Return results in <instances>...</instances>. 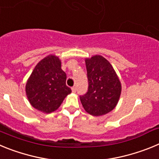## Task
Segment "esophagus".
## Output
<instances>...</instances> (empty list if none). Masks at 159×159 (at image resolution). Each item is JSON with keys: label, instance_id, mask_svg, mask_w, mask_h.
<instances>
[{"label": "esophagus", "instance_id": "1", "mask_svg": "<svg viewBox=\"0 0 159 159\" xmlns=\"http://www.w3.org/2000/svg\"><path fill=\"white\" fill-rule=\"evenodd\" d=\"M71 91H72L73 93H75V92H76V88H75V87H72V88H71Z\"/></svg>", "mask_w": 159, "mask_h": 159}]
</instances>
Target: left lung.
<instances>
[{"mask_svg": "<svg viewBox=\"0 0 159 159\" xmlns=\"http://www.w3.org/2000/svg\"><path fill=\"white\" fill-rule=\"evenodd\" d=\"M88 91L80 96L84 110L94 116H101L116 107L122 86L111 64L102 56L95 55L85 60Z\"/></svg>", "mask_w": 159, "mask_h": 159, "instance_id": "obj_1", "label": "left lung"}]
</instances>
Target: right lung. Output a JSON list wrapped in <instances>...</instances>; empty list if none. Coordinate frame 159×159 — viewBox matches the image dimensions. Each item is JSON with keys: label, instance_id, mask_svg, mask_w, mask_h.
<instances>
[{"label": "right lung", "instance_id": "obj_1", "mask_svg": "<svg viewBox=\"0 0 159 159\" xmlns=\"http://www.w3.org/2000/svg\"><path fill=\"white\" fill-rule=\"evenodd\" d=\"M66 79L59 57L55 55L44 57L36 64L26 83L25 92L30 104L43 113L57 110L71 92L66 85Z\"/></svg>", "mask_w": 159, "mask_h": 159}]
</instances>
